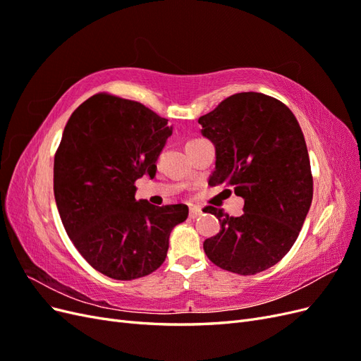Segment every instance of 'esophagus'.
Masks as SVG:
<instances>
[{"instance_id":"1","label":"esophagus","mask_w":361,"mask_h":361,"mask_svg":"<svg viewBox=\"0 0 361 361\" xmlns=\"http://www.w3.org/2000/svg\"><path fill=\"white\" fill-rule=\"evenodd\" d=\"M202 215V209L200 207H197V206H192V207H190V218H197V216H200Z\"/></svg>"}]
</instances>
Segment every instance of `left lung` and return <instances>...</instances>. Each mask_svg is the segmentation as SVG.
I'll use <instances>...</instances> for the list:
<instances>
[{
	"mask_svg": "<svg viewBox=\"0 0 361 361\" xmlns=\"http://www.w3.org/2000/svg\"><path fill=\"white\" fill-rule=\"evenodd\" d=\"M199 123L215 146L209 183L244 199L239 216L204 207L221 226L203 243L204 253L226 271L257 274L285 257L310 209L313 179L302 130L285 104L256 92L228 96Z\"/></svg>",
	"mask_w": 361,
	"mask_h": 361,
	"instance_id": "1",
	"label": "left lung"
}]
</instances>
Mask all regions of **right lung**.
Instances as JSON below:
<instances>
[{
    "instance_id": "1",
    "label": "right lung",
    "mask_w": 361,
    "mask_h": 361,
    "mask_svg": "<svg viewBox=\"0 0 361 361\" xmlns=\"http://www.w3.org/2000/svg\"><path fill=\"white\" fill-rule=\"evenodd\" d=\"M143 104L97 93L72 113L54 158V195L80 255L104 276L134 280L166 260L187 204L135 200V180L157 173L173 128Z\"/></svg>"
}]
</instances>
